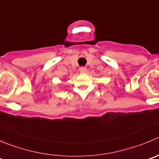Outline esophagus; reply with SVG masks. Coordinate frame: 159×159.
I'll use <instances>...</instances> for the list:
<instances>
[{"instance_id": "obj_1", "label": "esophagus", "mask_w": 159, "mask_h": 159, "mask_svg": "<svg viewBox=\"0 0 159 159\" xmlns=\"http://www.w3.org/2000/svg\"><path fill=\"white\" fill-rule=\"evenodd\" d=\"M86 70H87V68L85 67H81L79 68V71L81 73H84V72H86Z\"/></svg>"}]
</instances>
